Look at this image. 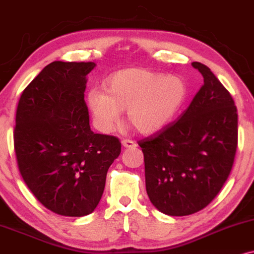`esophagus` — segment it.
<instances>
[{"mask_svg":"<svg viewBox=\"0 0 254 254\" xmlns=\"http://www.w3.org/2000/svg\"><path fill=\"white\" fill-rule=\"evenodd\" d=\"M122 145H123L124 148H132V146H136V143L130 139H123L122 140Z\"/></svg>","mask_w":254,"mask_h":254,"instance_id":"obj_1","label":"esophagus"}]
</instances>
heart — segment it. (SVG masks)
Segmentation results:
<instances>
[{
  "mask_svg": "<svg viewBox=\"0 0 254 254\" xmlns=\"http://www.w3.org/2000/svg\"><path fill=\"white\" fill-rule=\"evenodd\" d=\"M106 93L91 90L86 102L98 130L111 133L127 111V121L143 135H151L172 122L187 97V85L177 75L144 68H125L105 81Z\"/></svg>",
  "mask_w": 254,
  "mask_h": 254,
  "instance_id": "b5f03b06",
  "label": "heart"
}]
</instances>
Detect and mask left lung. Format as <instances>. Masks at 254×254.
<instances>
[{
	"label": "left lung",
	"instance_id": "8db88e82",
	"mask_svg": "<svg viewBox=\"0 0 254 254\" xmlns=\"http://www.w3.org/2000/svg\"><path fill=\"white\" fill-rule=\"evenodd\" d=\"M191 65L203 85L190 105L179 121L138 142L148 196L172 216L194 214L212 202L230 175L238 144L233 98L206 65Z\"/></svg>",
	"mask_w": 254,
	"mask_h": 254
}]
</instances>
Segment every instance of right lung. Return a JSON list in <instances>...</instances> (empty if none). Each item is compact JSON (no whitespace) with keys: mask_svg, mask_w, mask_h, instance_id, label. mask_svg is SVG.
Here are the masks:
<instances>
[{"mask_svg":"<svg viewBox=\"0 0 254 254\" xmlns=\"http://www.w3.org/2000/svg\"><path fill=\"white\" fill-rule=\"evenodd\" d=\"M94 67L53 61L24 88L17 105L14 146L20 173L40 202L59 215L91 214L121 154L118 138L90 127L84 92Z\"/></svg>","mask_w":254,"mask_h":254,"instance_id":"obj_1","label":"right lung"}]
</instances>
